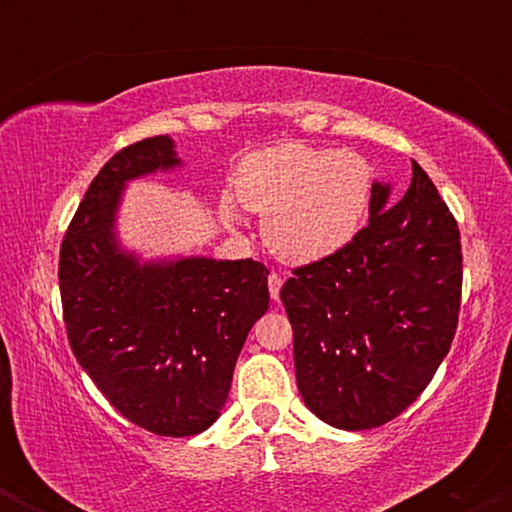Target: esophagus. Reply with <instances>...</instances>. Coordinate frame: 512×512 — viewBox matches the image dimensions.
<instances>
[{"label": "esophagus", "mask_w": 512, "mask_h": 512, "mask_svg": "<svg viewBox=\"0 0 512 512\" xmlns=\"http://www.w3.org/2000/svg\"><path fill=\"white\" fill-rule=\"evenodd\" d=\"M281 286H284V279H281V274H276V272L269 274V296H272L274 301H279Z\"/></svg>", "instance_id": "1"}]
</instances>
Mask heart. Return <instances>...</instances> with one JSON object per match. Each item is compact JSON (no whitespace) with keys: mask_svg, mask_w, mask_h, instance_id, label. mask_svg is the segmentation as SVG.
Returning <instances> with one entry per match:
<instances>
[{"mask_svg":"<svg viewBox=\"0 0 512 512\" xmlns=\"http://www.w3.org/2000/svg\"><path fill=\"white\" fill-rule=\"evenodd\" d=\"M236 197L264 214V240L289 262H315L349 245L370 209L373 168L354 151L281 144L240 163ZM223 214L236 219L231 199Z\"/></svg>","mask_w":512,"mask_h":512,"instance_id":"obj_1","label":"heart"}]
</instances>
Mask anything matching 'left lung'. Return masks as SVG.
Masks as SVG:
<instances>
[{
	"instance_id": "left-lung-1",
	"label": "left lung",
	"mask_w": 512,
	"mask_h": 512,
	"mask_svg": "<svg viewBox=\"0 0 512 512\" xmlns=\"http://www.w3.org/2000/svg\"><path fill=\"white\" fill-rule=\"evenodd\" d=\"M460 296V231L426 170L411 163L395 204L375 182L368 226L281 289L305 407L344 431L402 414L448 356Z\"/></svg>"
}]
</instances>
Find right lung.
I'll use <instances>...</instances> for the list:
<instances>
[{"label": "right lung", "instance_id": "add662e5", "mask_svg": "<svg viewBox=\"0 0 512 512\" xmlns=\"http://www.w3.org/2000/svg\"><path fill=\"white\" fill-rule=\"evenodd\" d=\"M180 166L170 137L129 144L101 168L62 238L69 346L125 419L156 436H197L219 419L238 354L269 308L255 260L139 262L115 240L125 182Z\"/></svg>", "mask_w": 512, "mask_h": 512}]
</instances>
